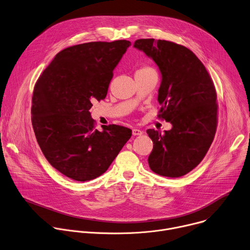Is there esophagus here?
I'll use <instances>...</instances> for the list:
<instances>
[{
    "label": "esophagus",
    "mask_w": 250,
    "mask_h": 250,
    "mask_svg": "<svg viewBox=\"0 0 250 250\" xmlns=\"http://www.w3.org/2000/svg\"><path fill=\"white\" fill-rule=\"evenodd\" d=\"M142 134H143V132L141 130H139V129H133L132 130V135L133 136H140Z\"/></svg>",
    "instance_id": "1"
}]
</instances>
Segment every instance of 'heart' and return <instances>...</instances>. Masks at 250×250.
Returning <instances> with one entry per match:
<instances>
[{
    "label": "heart",
    "mask_w": 250,
    "mask_h": 250,
    "mask_svg": "<svg viewBox=\"0 0 250 250\" xmlns=\"http://www.w3.org/2000/svg\"><path fill=\"white\" fill-rule=\"evenodd\" d=\"M146 69H149V68H145V69H142V70H146Z\"/></svg>",
    "instance_id": "heart-1"
}]
</instances>
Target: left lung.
I'll return each mask as SVG.
<instances>
[{"label": "left lung", "instance_id": "obj_1", "mask_svg": "<svg viewBox=\"0 0 250 250\" xmlns=\"http://www.w3.org/2000/svg\"><path fill=\"white\" fill-rule=\"evenodd\" d=\"M134 48L159 67V117L172 125L165 134L146 130L154 143L149 168L163 176H183L201 163L216 134L214 83L202 62L182 45L149 38L136 40Z\"/></svg>", "mask_w": 250, "mask_h": 250}]
</instances>
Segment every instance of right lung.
I'll use <instances>...</instances> for the list:
<instances>
[{"instance_id": "add662e5", "label": "right lung", "mask_w": 250, "mask_h": 250, "mask_svg": "<svg viewBox=\"0 0 250 250\" xmlns=\"http://www.w3.org/2000/svg\"><path fill=\"white\" fill-rule=\"evenodd\" d=\"M130 41L88 42L59 52L38 79L32 96V126L43 155L77 181L104 174L132 131L108 125L94 129L89 109L105 98L113 70Z\"/></svg>"}]
</instances>
